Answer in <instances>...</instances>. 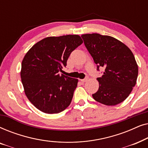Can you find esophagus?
I'll return each instance as SVG.
<instances>
[{
	"instance_id": "esophagus-1",
	"label": "esophagus",
	"mask_w": 148,
	"mask_h": 148,
	"mask_svg": "<svg viewBox=\"0 0 148 148\" xmlns=\"http://www.w3.org/2000/svg\"><path fill=\"white\" fill-rule=\"evenodd\" d=\"M88 77H86V79H80V81H81V82H82L84 83V82H87V81H88Z\"/></svg>"
}]
</instances>
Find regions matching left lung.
<instances>
[{
  "instance_id": "1",
  "label": "left lung",
  "mask_w": 148,
  "mask_h": 148,
  "mask_svg": "<svg viewBox=\"0 0 148 148\" xmlns=\"http://www.w3.org/2000/svg\"><path fill=\"white\" fill-rule=\"evenodd\" d=\"M94 62L104 68L99 82L98 90L92 94L97 102L115 106L123 102L135 86L138 66L131 50L116 38L99 34L82 36Z\"/></svg>"
}]
</instances>
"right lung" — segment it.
<instances>
[{"instance_id": "add662e5", "label": "right lung", "mask_w": 148, "mask_h": 148, "mask_svg": "<svg viewBox=\"0 0 148 148\" xmlns=\"http://www.w3.org/2000/svg\"><path fill=\"white\" fill-rule=\"evenodd\" d=\"M83 43L79 35L52 36L34 44L21 63L25 94L32 104L46 114L59 113L71 102L77 79L60 75L72 51Z\"/></svg>"}]
</instances>
